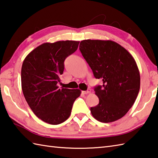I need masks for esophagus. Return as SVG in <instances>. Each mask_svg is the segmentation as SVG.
I'll return each mask as SVG.
<instances>
[{
  "instance_id": "1",
  "label": "esophagus",
  "mask_w": 158,
  "mask_h": 158,
  "mask_svg": "<svg viewBox=\"0 0 158 158\" xmlns=\"http://www.w3.org/2000/svg\"><path fill=\"white\" fill-rule=\"evenodd\" d=\"M82 93L83 94H88V93H91V89H88L87 91H82Z\"/></svg>"
}]
</instances>
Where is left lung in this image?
<instances>
[{
  "label": "left lung",
  "instance_id": "1",
  "mask_svg": "<svg viewBox=\"0 0 158 158\" xmlns=\"http://www.w3.org/2000/svg\"><path fill=\"white\" fill-rule=\"evenodd\" d=\"M79 49L93 75L103 82L94 89L99 102L91 108L93 117L102 123L119 119L133 106L140 90V72L134 57L111 40H83Z\"/></svg>",
  "mask_w": 158,
  "mask_h": 158
}]
</instances>
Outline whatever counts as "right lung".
Returning <instances> with one entry per match:
<instances>
[{
	"mask_svg": "<svg viewBox=\"0 0 158 158\" xmlns=\"http://www.w3.org/2000/svg\"><path fill=\"white\" fill-rule=\"evenodd\" d=\"M80 41H59L40 45L26 56L21 70L22 89L34 114L51 125L69 117L79 89H59L64 61L78 49Z\"/></svg>",
	"mask_w": 158,
	"mask_h": 158,
	"instance_id": "obj_1",
	"label": "right lung"
}]
</instances>
